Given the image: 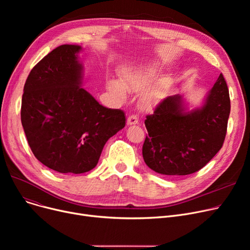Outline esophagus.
<instances>
[{"label": "esophagus", "instance_id": "esophagus-1", "mask_svg": "<svg viewBox=\"0 0 250 250\" xmlns=\"http://www.w3.org/2000/svg\"><path fill=\"white\" fill-rule=\"evenodd\" d=\"M126 124H127L128 125H137V124H139V117L137 116V114H132V115H129V116H128V118H127V122H126Z\"/></svg>", "mask_w": 250, "mask_h": 250}]
</instances>
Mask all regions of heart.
<instances>
[{"label": "heart", "instance_id": "heart-1", "mask_svg": "<svg viewBox=\"0 0 250 250\" xmlns=\"http://www.w3.org/2000/svg\"><path fill=\"white\" fill-rule=\"evenodd\" d=\"M159 67L155 63H143L125 69L122 74V81L110 79L107 81V89L115 96L125 99L127 90L139 92L148 87L157 77ZM169 81L163 78L156 81L144 95L146 103H154L160 100L168 91Z\"/></svg>", "mask_w": 250, "mask_h": 250}]
</instances>
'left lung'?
<instances>
[{"instance_id":"8db88e82","label":"left lung","mask_w":250,"mask_h":250,"mask_svg":"<svg viewBox=\"0 0 250 250\" xmlns=\"http://www.w3.org/2000/svg\"><path fill=\"white\" fill-rule=\"evenodd\" d=\"M230 107L229 90L222 74L200 109L183 112L179 95L163 99L154 113L146 116L144 161L165 175L199 171L224 144Z\"/></svg>"}]
</instances>
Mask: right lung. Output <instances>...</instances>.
<instances>
[{"mask_svg":"<svg viewBox=\"0 0 250 250\" xmlns=\"http://www.w3.org/2000/svg\"><path fill=\"white\" fill-rule=\"evenodd\" d=\"M81 46L51 50L24 85L21 123L35 158L60 173L93 169L108 139L125 125L122 109L102 106L80 87Z\"/></svg>","mask_w":250,"mask_h":250,"instance_id":"obj_1","label":"right lung"}]
</instances>
